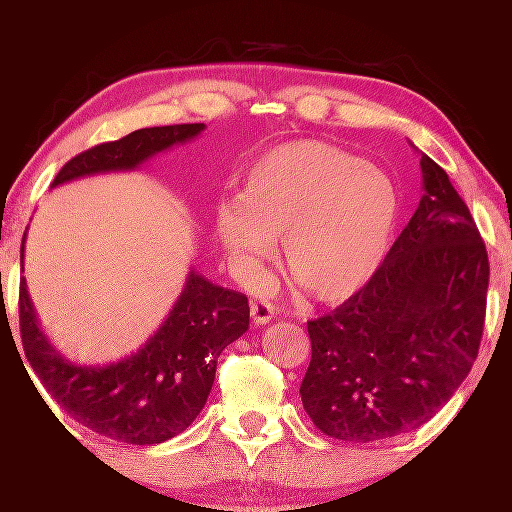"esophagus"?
<instances>
[{
  "label": "esophagus",
  "instance_id": "obj_1",
  "mask_svg": "<svg viewBox=\"0 0 512 512\" xmlns=\"http://www.w3.org/2000/svg\"><path fill=\"white\" fill-rule=\"evenodd\" d=\"M275 317V305L268 301H251V320L256 324H265Z\"/></svg>",
  "mask_w": 512,
  "mask_h": 512
}]
</instances>
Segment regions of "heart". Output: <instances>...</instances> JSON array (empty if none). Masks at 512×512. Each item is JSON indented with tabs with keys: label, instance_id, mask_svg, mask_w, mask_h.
<instances>
[{
	"label": "heart",
	"instance_id": "b5f03b06",
	"mask_svg": "<svg viewBox=\"0 0 512 512\" xmlns=\"http://www.w3.org/2000/svg\"><path fill=\"white\" fill-rule=\"evenodd\" d=\"M400 195L386 171L336 145L301 141L251 167L240 202L216 209L232 263L254 275L284 240V270L303 294L338 303L357 294L386 256Z\"/></svg>",
	"mask_w": 512,
	"mask_h": 512
}]
</instances>
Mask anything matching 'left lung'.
<instances>
[{
    "mask_svg": "<svg viewBox=\"0 0 512 512\" xmlns=\"http://www.w3.org/2000/svg\"><path fill=\"white\" fill-rule=\"evenodd\" d=\"M423 197L364 287L308 322L303 409L324 435L374 442L421 428L480 350L489 258L447 171L421 155Z\"/></svg>",
    "mask_w": 512,
    "mask_h": 512,
    "instance_id": "8db88e82",
    "label": "left lung"
}]
</instances>
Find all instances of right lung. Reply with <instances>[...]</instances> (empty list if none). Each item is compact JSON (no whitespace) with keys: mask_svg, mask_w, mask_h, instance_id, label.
Returning <instances> with one entry per match:
<instances>
[{"mask_svg":"<svg viewBox=\"0 0 512 512\" xmlns=\"http://www.w3.org/2000/svg\"><path fill=\"white\" fill-rule=\"evenodd\" d=\"M202 129L204 124L150 126L94 145L72 157L51 188L82 176L136 169ZM18 310L25 357L46 393L77 423L136 447L167 442L195 421L214 386L218 357L249 329L247 296L211 284L195 270L157 334L138 353L105 367H79L53 348L39 327L25 280Z\"/></svg>","mask_w":512,"mask_h":512,"instance_id":"obj_1","label":"right lung"}]
</instances>
